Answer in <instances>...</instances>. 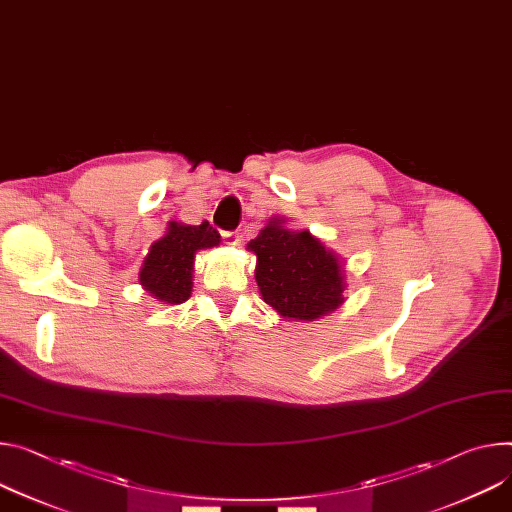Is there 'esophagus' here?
Wrapping results in <instances>:
<instances>
[{"label": "esophagus", "mask_w": 512, "mask_h": 512, "mask_svg": "<svg viewBox=\"0 0 512 512\" xmlns=\"http://www.w3.org/2000/svg\"><path fill=\"white\" fill-rule=\"evenodd\" d=\"M222 243L224 245H237L239 243V237H237V232H222Z\"/></svg>", "instance_id": "1"}]
</instances>
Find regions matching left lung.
Returning <instances> with one entry per match:
<instances>
[{
    "label": "left lung",
    "instance_id": "8db88e82",
    "mask_svg": "<svg viewBox=\"0 0 512 512\" xmlns=\"http://www.w3.org/2000/svg\"><path fill=\"white\" fill-rule=\"evenodd\" d=\"M249 249L257 255L259 292L282 316L312 320L343 304L339 261L308 230L294 235L280 220H273Z\"/></svg>",
    "mask_w": 512,
    "mask_h": 512
}]
</instances>
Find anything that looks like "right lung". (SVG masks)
<instances>
[{"label":"right lung","mask_w":512,"mask_h":512,"mask_svg":"<svg viewBox=\"0 0 512 512\" xmlns=\"http://www.w3.org/2000/svg\"><path fill=\"white\" fill-rule=\"evenodd\" d=\"M220 235L208 224L188 226L171 222L167 235L153 243L138 282L149 294L167 304H181L192 294L194 255L198 249L216 247Z\"/></svg>","instance_id":"right-lung-1"}]
</instances>
